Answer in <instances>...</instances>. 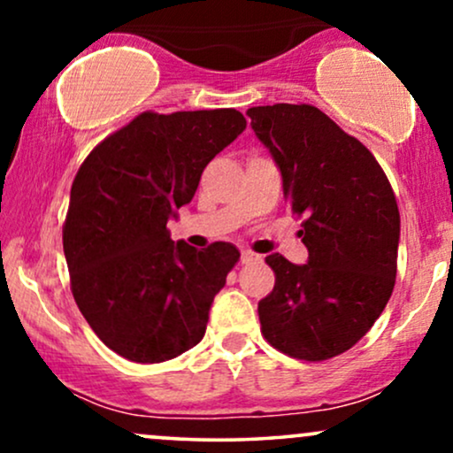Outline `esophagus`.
I'll list each match as a JSON object with an SVG mask.
<instances>
[{"instance_id": "obj_1", "label": "esophagus", "mask_w": 453, "mask_h": 453, "mask_svg": "<svg viewBox=\"0 0 453 453\" xmlns=\"http://www.w3.org/2000/svg\"><path fill=\"white\" fill-rule=\"evenodd\" d=\"M259 259V256H256V253H251V251H242L241 253V262L242 264H253V262H257Z\"/></svg>"}]
</instances>
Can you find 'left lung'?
I'll use <instances>...</instances> for the list:
<instances>
[{
  "label": "left lung",
  "instance_id": "obj_1",
  "mask_svg": "<svg viewBox=\"0 0 453 453\" xmlns=\"http://www.w3.org/2000/svg\"><path fill=\"white\" fill-rule=\"evenodd\" d=\"M303 217L306 264L266 257L277 280L257 313L274 349L319 362L351 349L386 309L396 279L400 212L388 176L360 140L309 104L247 111Z\"/></svg>",
  "mask_w": 453,
  "mask_h": 453
}]
</instances>
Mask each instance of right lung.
Returning a JSON list of instances; mask_svg holds the SVG:
<instances>
[{
	"mask_svg": "<svg viewBox=\"0 0 453 453\" xmlns=\"http://www.w3.org/2000/svg\"><path fill=\"white\" fill-rule=\"evenodd\" d=\"M247 127L234 108L142 112L78 170L64 227L72 294L108 349L140 364L202 341L215 296L241 253L232 242L174 244L168 221L189 204L209 161Z\"/></svg>",
	"mask_w": 453,
	"mask_h": 453,
	"instance_id": "obj_1",
	"label": "right lung"
}]
</instances>
